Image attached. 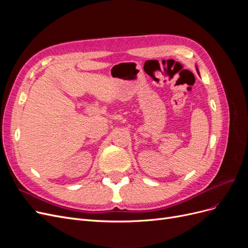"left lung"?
I'll use <instances>...</instances> for the list:
<instances>
[{"mask_svg": "<svg viewBox=\"0 0 248 248\" xmlns=\"http://www.w3.org/2000/svg\"><path fill=\"white\" fill-rule=\"evenodd\" d=\"M197 71H198V73H199V69H198V67H197Z\"/></svg>", "mask_w": 248, "mask_h": 248, "instance_id": "1", "label": "left lung"}]
</instances>
